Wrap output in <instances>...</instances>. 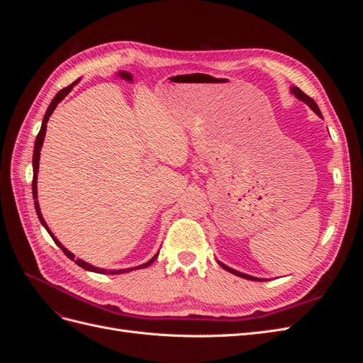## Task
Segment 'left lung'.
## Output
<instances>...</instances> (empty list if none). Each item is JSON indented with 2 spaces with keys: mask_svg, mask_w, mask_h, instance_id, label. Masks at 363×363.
I'll return each instance as SVG.
<instances>
[{
  "mask_svg": "<svg viewBox=\"0 0 363 363\" xmlns=\"http://www.w3.org/2000/svg\"><path fill=\"white\" fill-rule=\"evenodd\" d=\"M291 94H294L296 98H298V100H301V101H304L307 106H309L312 111L318 115V116H321L323 118V115H321V111H320V107H318V104L312 100V98L309 96V95H306L300 87H296V86H292L291 87ZM219 265H221L225 271H228V272H232V274H235V276H238V277H242V279H247V280H255V281H263V279H257V277H252V276H248V274H242V272H239V271H236V269H233V268H230V267H227V265H224V263H221V262H218Z\"/></svg>",
  "mask_w": 363,
  "mask_h": 363,
  "instance_id": "1",
  "label": "left lung"
}]
</instances>
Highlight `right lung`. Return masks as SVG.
I'll list each match as a JSON object with an SVG mask.
<instances>
[{
  "label": "right lung",
  "instance_id": "obj_1",
  "mask_svg": "<svg viewBox=\"0 0 363 363\" xmlns=\"http://www.w3.org/2000/svg\"><path fill=\"white\" fill-rule=\"evenodd\" d=\"M79 83V80H77L75 83H72L71 86H68V87H65V89H62L60 92H57L56 94V96L52 98V101H51V104L48 106V108H47V112H45V116H43V121H42V125H40V130H39V133H38V136H36V140H35V151H33V183H31V189H33V199H35V208H36V213H38V218H39V221H40V224L47 228V232L50 233V236L52 238V240L54 242H56V245L57 247H60V250L65 252V255H67L71 260H74V255L71 251H68L67 248H65L60 242H59V239L54 236L52 233H51V230L48 228V225H47V223H45V219H43V216H42V213H40V207H39V201H38V171H39V157H40V148H42V144H43V139H45V131H47V123H48V119H50V116H51V113L54 112V108L57 107V104L63 100L65 96H67L71 91H72V86L74 84H77ZM159 256V252L157 255L152 257V259H150L147 263H144V265H139V267H135V268H127V269H103V268H98V267H94V265H91V263H87V262H84V260H82V259H77V260H74L77 265L79 267H82L83 269H87V271H92V272H98V274H112V276H115V274H124V272H128V271H135V269H140V268H147V267H150L152 262L156 260V257Z\"/></svg>",
  "mask_w": 363,
  "mask_h": 363
}]
</instances>
